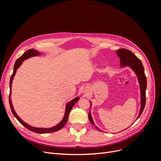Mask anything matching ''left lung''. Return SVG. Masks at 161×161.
<instances>
[{"label":"left lung","mask_w":161,"mask_h":161,"mask_svg":"<svg viewBox=\"0 0 161 161\" xmlns=\"http://www.w3.org/2000/svg\"><path fill=\"white\" fill-rule=\"evenodd\" d=\"M117 55L120 58V64L121 67H124L126 66H129L133 71L136 73V76L138 77L139 85H140V94H141V107L140 112L137 119L140 118V116L142 114V111L144 109L145 104H146V90H147V77H146L144 66L141 60L135 56L134 53L131 51L124 49H119L116 51ZM91 105H92L91 103ZM89 119L90 122L95 127L99 130V131H103L100 130L99 128H97L95 125L93 120H92L91 111L89 113Z\"/></svg>","instance_id":"1"}]
</instances>
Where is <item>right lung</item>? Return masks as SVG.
I'll return each mask as SVG.
<instances>
[{
  "instance_id": "obj_1",
  "label": "right lung",
  "mask_w": 161,
  "mask_h": 161,
  "mask_svg": "<svg viewBox=\"0 0 161 161\" xmlns=\"http://www.w3.org/2000/svg\"><path fill=\"white\" fill-rule=\"evenodd\" d=\"M41 54V53H40L39 52H37V50H34V49H30L28 50L27 51H26L17 60V61L14 63V69H13V75L11 76V79H10V95H9V104H10V108L11 109V111L13 114L14 115V116L15 117L17 118V119L23 125L25 126L26 128H27L29 130H30L31 131H33V132H36L37 134H46V133H51V132H53V131H56L60 130V129H62L64 126L65 125L66 123L67 122V120L69 119V116L70 114V112L72 109V108H73V106L75 105V104L76 103V102L79 101L80 97H77L76 98H75L74 99H72V101H69V103H66V109H65V114L64 115V118L62 119V121L59 124H58L56 125L53 126V127L52 128H36V127H33V126H31L29 124H27V123H25V121H23L17 115V114H16V112L14 111L13 106L12 104V101H11V86H12V82L13 80V78L14 76V75H15L16 71L18 69V68L21 65V64L23 63V62L28 59L31 57H33V56H40Z\"/></svg>"
}]
</instances>
